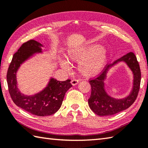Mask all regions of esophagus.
<instances>
[{
  "instance_id": "34e87169",
  "label": "esophagus",
  "mask_w": 148,
  "mask_h": 148,
  "mask_svg": "<svg viewBox=\"0 0 148 148\" xmlns=\"http://www.w3.org/2000/svg\"><path fill=\"white\" fill-rule=\"evenodd\" d=\"M71 84L73 86H74V85H77V84L79 83V80L78 79H72V81H71Z\"/></svg>"
}]
</instances>
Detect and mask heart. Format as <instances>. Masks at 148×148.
<instances>
[{
  "mask_svg": "<svg viewBox=\"0 0 148 148\" xmlns=\"http://www.w3.org/2000/svg\"><path fill=\"white\" fill-rule=\"evenodd\" d=\"M66 58L69 62H78L77 69L83 76H95L102 71L108 60L106 51L99 44H89L69 50ZM60 65L66 71L71 70L68 61L62 59Z\"/></svg>",
  "mask_w": 148,
  "mask_h": 148,
  "instance_id": "obj_1",
  "label": "heart"
}]
</instances>
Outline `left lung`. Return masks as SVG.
<instances>
[{"instance_id": "obj_1", "label": "left lung", "mask_w": 148, "mask_h": 148, "mask_svg": "<svg viewBox=\"0 0 148 148\" xmlns=\"http://www.w3.org/2000/svg\"><path fill=\"white\" fill-rule=\"evenodd\" d=\"M127 63L134 74V83L131 92L128 97L122 99H115L107 94L105 90L104 80L109 69L119 62ZM141 72L137 57L132 52L126 54L112 64L107 66L105 71L97 77L90 79L91 95L88 99V105L95 114L99 116H108L128 108L137 99L140 89Z\"/></svg>"}]
</instances>
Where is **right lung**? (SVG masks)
<instances>
[{"label":"right lung","mask_w":148,"mask_h":148,"mask_svg":"<svg viewBox=\"0 0 148 148\" xmlns=\"http://www.w3.org/2000/svg\"><path fill=\"white\" fill-rule=\"evenodd\" d=\"M41 43L34 40L23 43L14 54L7 73L9 92L16 106L38 116H47L55 114L62 106L66 92L72 87L71 79L64 82L51 77L46 87L31 95L22 94L17 86L16 72L23 63L34 54L42 53Z\"/></svg>","instance_id":"right-lung-1"}]
</instances>
